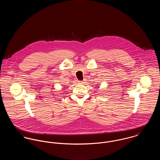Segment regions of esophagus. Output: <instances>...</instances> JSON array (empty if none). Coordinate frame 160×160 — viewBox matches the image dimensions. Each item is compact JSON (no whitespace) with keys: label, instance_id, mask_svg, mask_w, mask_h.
Segmentation results:
<instances>
[{"label":"esophagus","instance_id":"obj_1","mask_svg":"<svg viewBox=\"0 0 160 160\" xmlns=\"http://www.w3.org/2000/svg\"><path fill=\"white\" fill-rule=\"evenodd\" d=\"M78 82H79V84H82V83H83V81H79Z\"/></svg>","mask_w":160,"mask_h":160}]
</instances>
